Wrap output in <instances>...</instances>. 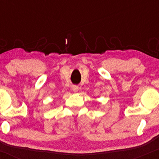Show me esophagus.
<instances>
[{
    "instance_id": "34e87169",
    "label": "esophagus",
    "mask_w": 159,
    "mask_h": 159,
    "mask_svg": "<svg viewBox=\"0 0 159 159\" xmlns=\"http://www.w3.org/2000/svg\"><path fill=\"white\" fill-rule=\"evenodd\" d=\"M78 88H79V87H78V85H72V90H73L74 92H77V91L78 90Z\"/></svg>"
}]
</instances>
